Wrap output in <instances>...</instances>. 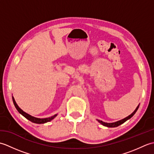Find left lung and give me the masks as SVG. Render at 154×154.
<instances>
[{
	"label": "left lung",
	"mask_w": 154,
	"mask_h": 154,
	"mask_svg": "<svg viewBox=\"0 0 154 154\" xmlns=\"http://www.w3.org/2000/svg\"><path fill=\"white\" fill-rule=\"evenodd\" d=\"M138 108H139V105L137 106V108L136 109V110L134 111V112L130 114V115H129L128 116H127L126 118H125V119H122V120H119V121H117V122H112V123H106V122H103L102 120H97L98 121H99V122L101 124H103V126H107V127H110V128H114V127H116V126H120V124H123L124 122H125L126 120H128V119H130V118H132L134 115V114L136 112V111L138 110Z\"/></svg>",
	"instance_id": "obj_1"
}]
</instances>
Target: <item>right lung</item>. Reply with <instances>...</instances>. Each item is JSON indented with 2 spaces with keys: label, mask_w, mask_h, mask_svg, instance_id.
Returning <instances> with one entry per match:
<instances>
[{
  "label": "right lung",
  "mask_w": 154,
  "mask_h": 154,
  "mask_svg": "<svg viewBox=\"0 0 154 154\" xmlns=\"http://www.w3.org/2000/svg\"><path fill=\"white\" fill-rule=\"evenodd\" d=\"M12 100H13V103H14L16 109H17L18 112L20 113L22 116H24L26 119H27L28 120L31 121V122H34L36 124H44L45 122H50V121H51L52 119H54V118L57 116V114H55L54 116H52L49 117V118H46V119H38V118L32 116L31 115H30V114H28L27 113H26L25 112H24V111H23L21 109H20V107L18 106V104H16V101L13 97H12Z\"/></svg>",
  "instance_id": "add662e5"
}]
</instances>
